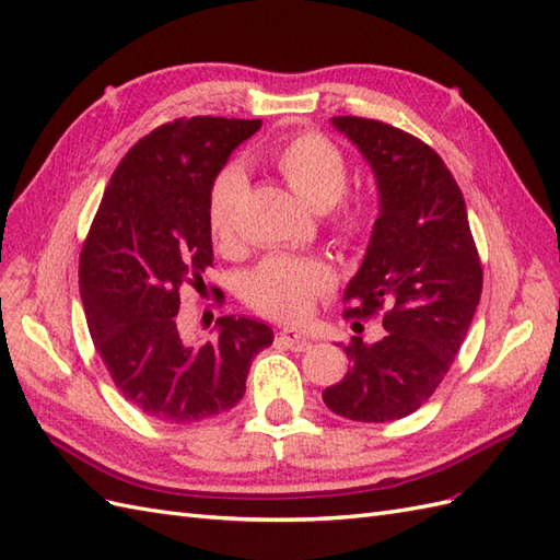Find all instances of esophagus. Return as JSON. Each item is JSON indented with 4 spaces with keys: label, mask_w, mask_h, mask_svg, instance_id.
Instances as JSON below:
<instances>
[{
    "label": "esophagus",
    "mask_w": 560,
    "mask_h": 560,
    "mask_svg": "<svg viewBox=\"0 0 560 560\" xmlns=\"http://www.w3.org/2000/svg\"><path fill=\"white\" fill-rule=\"evenodd\" d=\"M283 348H289L293 352H305L312 348V342L307 336H303L300 331H295V328H283V331L279 334L277 338Z\"/></svg>",
    "instance_id": "1"
}]
</instances>
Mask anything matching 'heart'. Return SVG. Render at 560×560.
<instances>
[{
    "mask_svg": "<svg viewBox=\"0 0 560 560\" xmlns=\"http://www.w3.org/2000/svg\"><path fill=\"white\" fill-rule=\"evenodd\" d=\"M283 182L305 203L326 212L336 206L334 222L342 234H360L366 222L362 206L342 203L348 189V163L336 143L322 135L305 132L298 135L271 158ZM248 179L243 170L229 165L214 175L208 191V229L218 243H229L236 232V212L243 196H246ZM331 269L319 260L293 255H269L257 265L243 283L246 303L267 317L281 322H298L307 317L322 293L331 289Z\"/></svg>",
    "mask_w": 560,
    "mask_h": 560,
    "instance_id": "b5f03b06",
    "label": "heart"
}]
</instances>
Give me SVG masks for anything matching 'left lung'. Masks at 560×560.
Instances as JSON below:
<instances>
[{"label":"left lung","instance_id":"8db88e82","mask_svg":"<svg viewBox=\"0 0 560 560\" xmlns=\"http://www.w3.org/2000/svg\"><path fill=\"white\" fill-rule=\"evenodd\" d=\"M371 165L378 218L346 295L348 317L385 307L376 342L352 338L348 374L322 393L342 419H405L435 393L480 303L482 267L462 189L442 158L393 125L331 118ZM357 328V322L352 324Z\"/></svg>","mask_w":560,"mask_h":560}]
</instances>
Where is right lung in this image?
I'll list each match as a JSON object with an SVG mask.
<instances>
[{"label": "right lung", "instance_id": "1", "mask_svg": "<svg viewBox=\"0 0 560 560\" xmlns=\"http://www.w3.org/2000/svg\"><path fill=\"white\" fill-rule=\"evenodd\" d=\"M260 125L198 116L139 139L113 172L80 253L94 348L127 402L155 421L196 423L232 409L255 354L275 340L248 317H220L198 346L177 328L182 285L196 289L212 265L210 184Z\"/></svg>", "mask_w": 560, "mask_h": 560}]
</instances>
